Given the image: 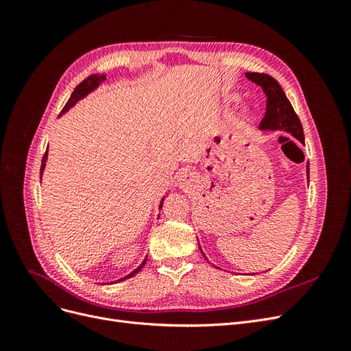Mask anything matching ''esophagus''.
Instances as JSON below:
<instances>
[{
    "label": "esophagus",
    "mask_w": 351,
    "mask_h": 351,
    "mask_svg": "<svg viewBox=\"0 0 351 351\" xmlns=\"http://www.w3.org/2000/svg\"><path fill=\"white\" fill-rule=\"evenodd\" d=\"M192 182H193V173L192 171H184V173H182V176H180V186H182V187L189 186Z\"/></svg>",
    "instance_id": "obj_1"
}]
</instances>
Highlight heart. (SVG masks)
<instances>
[{
	"label": "heart",
	"instance_id": "1",
	"mask_svg": "<svg viewBox=\"0 0 351 351\" xmlns=\"http://www.w3.org/2000/svg\"><path fill=\"white\" fill-rule=\"evenodd\" d=\"M228 101H230V102H237L239 98L236 97V95H231V97H228Z\"/></svg>",
	"mask_w": 351,
	"mask_h": 351
}]
</instances>
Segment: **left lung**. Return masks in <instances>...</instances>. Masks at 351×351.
<instances>
[{
    "instance_id": "left-lung-1",
    "label": "left lung",
    "mask_w": 351,
    "mask_h": 351,
    "mask_svg": "<svg viewBox=\"0 0 351 351\" xmlns=\"http://www.w3.org/2000/svg\"><path fill=\"white\" fill-rule=\"evenodd\" d=\"M246 77L262 86L265 95H267V114L261 121L259 129L262 132H287L300 143H304L302 123L294 112L290 101L287 99L280 83L267 73H246ZM307 182H309V165H307ZM199 249L202 256L208 261L200 246Z\"/></svg>"
}]
</instances>
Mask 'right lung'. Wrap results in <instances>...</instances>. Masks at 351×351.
<instances>
[{"mask_svg": "<svg viewBox=\"0 0 351 351\" xmlns=\"http://www.w3.org/2000/svg\"><path fill=\"white\" fill-rule=\"evenodd\" d=\"M105 80H107V76H105V74H92V76H89L88 79H84V80L79 84V86H77L76 89H74V92L71 93V97H70L69 102L66 104V107L62 108L60 117L64 115L67 111H70V108H73L74 105H76L79 101H82L83 98H86L90 92L97 90ZM47 159H48V147H47L44 158H42V164H40V178H42V174H44V169H45V165H47ZM167 195H168V193H167ZM165 197H167V196H164V197L161 199V204H159V208H162V204H164ZM146 259H147V256L142 261V263H141L139 267H137L134 271H132L129 275H125V277H123V278H120V280H117V281H124V280H127V278L133 277V275H136L137 272H141V269L143 268V265L146 263ZM117 281H115V282H117Z\"/></svg>", "mask_w": 351, "mask_h": 351, "instance_id": "right-lung-1", "label": "right lung"}]
</instances>
